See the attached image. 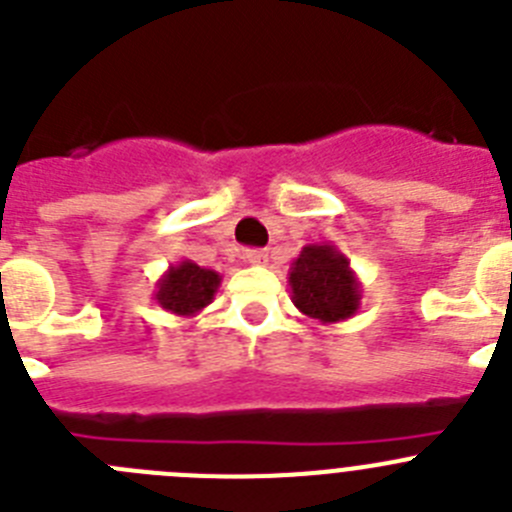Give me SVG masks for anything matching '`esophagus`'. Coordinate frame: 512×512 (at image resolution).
Instances as JSON below:
<instances>
[{
  "instance_id": "1",
  "label": "esophagus",
  "mask_w": 512,
  "mask_h": 512,
  "mask_svg": "<svg viewBox=\"0 0 512 512\" xmlns=\"http://www.w3.org/2000/svg\"><path fill=\"white\" fill-rule=\"evenodd\" d=\"M267 250H247V262L250 265H265L267 262Z\"/></svg>"
}]
</instances>
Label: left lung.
<instances>
[{
  "label": "left lung",
  "mask_w": 512,
  "mask_h": 512,
  "mask_svg": "<svg viewBox=\"0 0 512 512\" xmlns=\"http://www.w3.org/2000/svg\"><path fill=\"white\" fill-rule=\"evenodd\" d=\"M288 285L293 303L308 319L339 324L362 306V283L336 245H306L290 262Z\"/></svg>",
  "instance_id": "1"
}]
</instances>
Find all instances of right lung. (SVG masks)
<instances>
[{
  "label": "right lung",
  "mask_w": 512,
  "mask_h": 512,
  "mask_svg": "<svg viewBox=\"0 0 512 512\" xmlns=\"http://www.w3.org/2000/svg\"><path fill=\"white\" fill-rule=\"evenodd\" d=\"M219 285H222V275L216 270L199 267L193 260H181L160 275L153 290V301L173 316L191 319L214 301Z\"/></svg>",
  "instance_id": "obj_1"
}]
</instances>
